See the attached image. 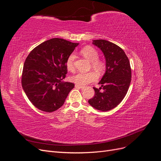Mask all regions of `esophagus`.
I'll list each match as a JSON object with an SVG mask.
<instances>
[{
    "label": "esophagus",
    "mask_w": 161,
    "mask_h": 161,
    "mask_svg": "<svg viewBox=\"0 0 161 161\" xmlns=\"http://www.w3.org/2000/svg\"><path fill=\"white\" fill-rule=\"evenodd\" d=\"M75 87L76 88H79V89H82V88H83V86L82 85H78V84H76L75 85Z\"/></svg>",
    "instance_id": "esophagus-1"
}]
</instances>
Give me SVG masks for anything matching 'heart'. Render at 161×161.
Segmentation results:
<instances>
[{
    "label": "heart",
    "instance_id": "heart-1",
    "mask_svg": "<svg viewBox=\"0 0 161 161\" xmlns=\"http://www.w3.org/2000/svg\"><path fill=\"white\" fill-rule=\"evenodd\" d=\"M80 52L86 59L91 62V66L95 71L99 73H101L105 69V63L99 59V52L95 47L87 46L84 47L80 50ZM75 54L72 53L68 56L66 61V67L70 72L75 71L74 62L75 60ZM98 76L97 73L94 71H91L89 72H79L72 76L70 79L72 82L80 85H85L89 84L90 82L95 81Z\"/></svg>",
    "mask_w": 161,
    "mask_h": 161
}]
</instances>
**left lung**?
<instances>
[{
  "instance_id": "8db88e82",
  "label": "left lung",
  "mask_w": 161,
  "mask_h": 161,
  "mask_svg": "<svg viewBox=\"0 0 161 161\" xmlns=\"http://www.w3.org/2000/svg\"><path fill=\"white\" fill-rule=\"evenodd\" d=\"M92 42L104 53L106 72L99 82L101 86L93 87L95 95L88 102L96 109L107 111L118 106L127 93L131 77L130 64L124 51L115 43L104 40Z\"/></svg>"
}]
</instances>
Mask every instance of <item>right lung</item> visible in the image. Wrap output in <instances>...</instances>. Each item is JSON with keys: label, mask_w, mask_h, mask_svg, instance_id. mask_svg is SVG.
I'll return each instance as SVG.
<instances>
[{"label": "right lung", "mask_w": 161, "mask_h": 161, "mask_svg": "<svg viewBox=\"0 0 161 161\" xmlns=\"http://www.w3.org/2000/svg\"><path fill=\"white\" fill-rule=\"evenodd\" d=\"M79 43L61 38L42 43L29 53L24 63L21 84L31 103L41 111L53 112L64 103L72 82H62L66 61Z\"/></svg>", "instance_id": "1"}]
</instances>
